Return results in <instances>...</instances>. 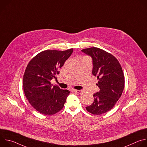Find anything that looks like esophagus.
<instances>
[{
    "instance_id": "1",
    "label": "esophagus",
    "mask_w": 147,
    "mask_h": 147,
    "mask_svg": "<svg viewBox=\"0 0 147 147\" xmlns=\"http://www.w3.org/2000/svg\"><path fill=\"white\" fill-rule=\"evenodd\" d=\"M72 92H75L76 94H81L82 91V90H72Z\"/></svg>"
}]
</instances>
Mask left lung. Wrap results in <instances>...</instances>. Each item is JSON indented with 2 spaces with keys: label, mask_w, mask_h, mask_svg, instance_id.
I'll return each mask as SVG.
<instances>
[{
  "label": "left lung",
  "mask_w": 147,
  "mask_h": 147,
  "mask_svg": "<svg viewBox=\"0 0 147 147\" xmlns=\"http://www.w3.org/2000/svg\"><path fill=\"white\" fill-rule=\"evenodd\" d=\"M92 59V74L98 80L99 92L93 95L94 101L86 107L90 113L100 115L111 111L121 96L124 76L117 59L112 54L95 47L82 49Z\"/></svg>",
  "instance_id": "left-lung-1"
}]
</instances>
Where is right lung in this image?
<instances>
[{"label":"right lung","instance_id":"obj_1","mask_svg":"<svg viewBox=\"0 0 147 147\" xmlns=\"http://www.w3.org/2000/svg\"><path fill=\"white\" fill-rule=\"evenodd\" d=\"M73 51V48L64 51L46 50L28 64L23 76L24 92L31 106L39 113L52 115L64 107L70 91L53 86L51 80L56 78Z\"/></svg>","mask_w":147,"mask_h":147}]
</instances>
